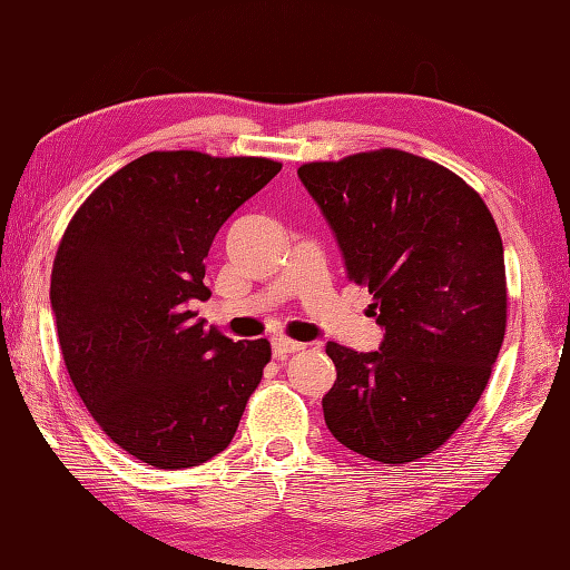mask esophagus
<instances>
[{"mask_svg": "<svg viewBox=\"0 0 570 570\" xmlns=\"http://www.w3.org/2000/svg\"><path fill=\"white\" fill-rule=\"evenodd\" d=\"M304 348H306L304 343H298V341H288V338H276V341L272 343L274 358H278V361H284V358H288V355H294V353H301Z\"/></svg>", "mask_w": 570, "mask_h": 570, "instance_id": "34e87169", "label": "esophagus"}]
</instances>
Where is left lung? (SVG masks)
<instances>
[{
  "label": "left lung",
  "instance_id": "obj_1",
  "mask_svg": "<svg viewBox=\"0 0 570 570\" xmlns=\"http://www.w3.org/2000/svg\"><path fill=\"white\" fill-rule=\"evenodd\" d=\"M298 177L373 294L377 351L328 343L333 438L390 466L442 448L482 397L507 331L504 247L460 175L395 148L306 163Z\"/></svg>",
  "mask_w": 570,
  "mask_h": 570
}]
</instances>
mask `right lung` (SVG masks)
Wrapping results in <instances>:
<instances>
[{
	"mask_svg": "<svg viewBox=\"0 0 570 570\" xmlns=\"http://www.w3.org/2000/svg\"><path fill=\"white\" fill-rule=\"evenodd\" d=\"M282 170L269 158L155 150L76 209L51 272L66 371L110 440L158 470L227 450L272 358L266 338L195 321L219 227Z\"/></svg>",
	"mask_w": 570,
	"mask_h": 570,
	"instance_id": "1",
	"label": "right lung"
}]
</instances>
